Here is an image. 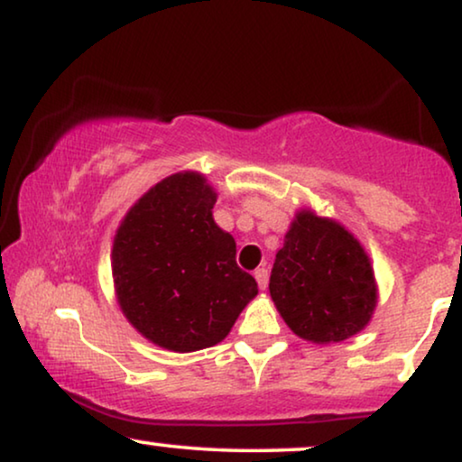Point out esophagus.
<instances>
[{
	"instance_id": "34e87169",
	"label": "esophagus",
	"mask_w": 462,
	"mask_h": 462,
	"mask_svg": "<svg viewBox=\"0 0 462 462\" xmlns=\"http://www.w3.org/2000/svg\"><path fill=\"white\" fill-rule=\"evenodd\" d=\"M254 277H256V282H258V288H261V290L267 288V283H269V271L267 269L258 267L254 271Z\"/></svg>"
}]
</instances>
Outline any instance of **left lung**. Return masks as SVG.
<instances>
[{
    "mask_svg": "<svg viewBox=\"0 0 462 462\" xmlns=\"http://www.w3.org/2000/svg\"><path fill=\"white\" fill-rule=\"evenodd\" d=\"M269 292L290 330L313 343L353 337L376 307L374 273L357 239L307 210L277 252Z\"/></svg>",
    "mask_w": 462,
    "mask_h": 462,
    "instance_id": "1",
    "label": "left lung"
}]
</instances>
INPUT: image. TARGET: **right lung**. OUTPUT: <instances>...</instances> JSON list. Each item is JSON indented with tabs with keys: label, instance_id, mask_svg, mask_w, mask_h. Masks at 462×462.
Instances as JSON below:
<instances>
[{
	"label": "right lung",
	"instance_id": "obj_1",
	"mask_svg": "<svg viewBox=\"0 0 462 462\" xmlns=\"http://www.w3.org/2000/svg\"><path fill=\"white\" fill-rule=\"evenodd\" d=\"M217 193L195 172L168 176L125 214L113 244V280L132 326L163 349L223 340L258 294L236 263V239L217 226Z\"/></svg>",
	"mask_w": 462,
	"mask_h": 462
}]
</instances>
